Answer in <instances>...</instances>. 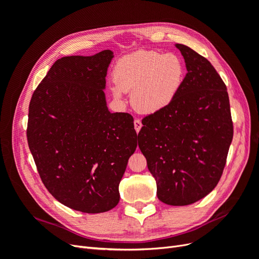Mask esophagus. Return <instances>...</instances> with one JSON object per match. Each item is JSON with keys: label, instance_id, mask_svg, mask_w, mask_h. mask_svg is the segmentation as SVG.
Here are the masks:
<instances>
[{"label": "esophagus", "instance_id": "esophagus-1", "mask_svg": "<svg viewBox=\"0 0 259 259\" xmlns=\"http://www.w3.org/2000/svg\"><path fill=\"white\" fill-rule=\"evenodd\" d=\"M134 126H135L136 132L138 133V132L140 131V128H142V126H143L142 121H140L139 119H135V121H134Z\"/></svg>", "mask_w": 259, "mask_h": 259}]
</instances>
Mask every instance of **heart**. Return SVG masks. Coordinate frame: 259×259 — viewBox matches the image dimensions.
<instances>
[{
	"label": "heart",
	"mask_w": 259,
	"mask_h": 259,
	"mask_svg": "<svg viewBox=\"0 0 259 259\" xmlns=\"http://www.w3.org/2000/svg\"><path fill=\"white\" fill-rule=\"evenodd\" d=\"M185 68L177 55L139 51L119 59L113 70V94L133 91L132 103L138 111L153 113L167 107L183 84Z\"/></svg>",
	"instance_id": "heart-1"
}]
</instances>
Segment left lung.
<instances>
[{
	"instance_id": "8db88e82",
	"label": "left lung",
	"mask_w": 259,
	"mask_h": 259,
	"mask_svg": "<svg viewBox=\"0 0 259 259\" xmlns=\"http://www.w3.org/2000/svg\"><path fill=\"white\" fill-rule=\"evenodd\" d=\"M187 73L171 103L143 119L138 146L168 205H189L217 186L233 137L227 86L213 65L183 44Z\"/></svg>"
}]
</instances>
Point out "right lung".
Wrapping results in <instances>:
<instances>
[{
  "label": "right lung",
  "instance_id": "add662e5",
  "mask_svg": "<svg viewBox=\"0 0 259 259\" xmlns=\"http://www.w3.org/2000/svg\"><path fill=\"white\" fill-rule=\"evenodd\" d=\"M113 53L55 61L33 92L27 139L46 189L70 208L104 213L137 147L134 119L108 110L104 89Z\"/></svg>",
  "mask_w": 259,
  "mask_h": 259
}]
</instances>
